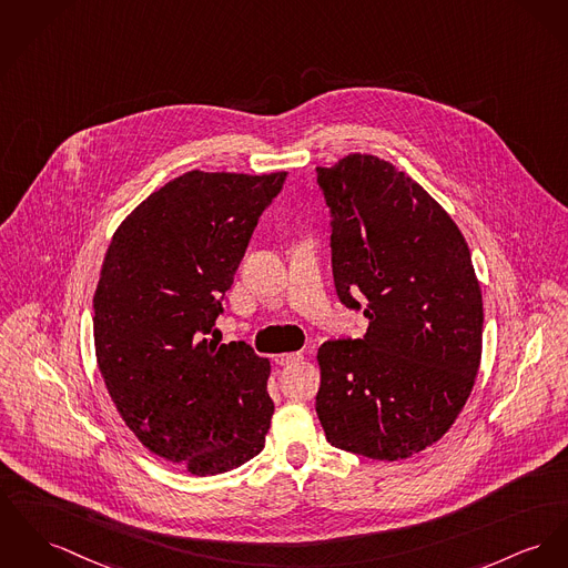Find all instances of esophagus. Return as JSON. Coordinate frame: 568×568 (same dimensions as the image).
I'll return each instance as SVG.
<instances>
[{
  "mask_svg": "<svg viewBox=\"0 0 568 568\" xmlns=\"http://www.w3.org/2000/svg\"><path fill=\"white\" fill-rule=\"evenodd\" d=\"M303 353H280V355H275V362L277 364H282V366H288V364H297V362H302Z\"/></svg>",
  "mask_w": 568,
  "mask_h": 568,
  "instance_id": "1",
  "label": "esophagus"
}]
</instances>
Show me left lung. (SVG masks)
<instances>
[{
  "instance_id": "obj_1",
  "label": "left lung",
  "mask_w": 568,
  "mask_h": 568,
  "mask_svg": "<svg viewBox=\"0 0 568 568\" xmlns=\"http://www.w3.org/2000/svg\"><path fill=\"white\" fill-rule=\"evenodd\" d=\"M332 209L342 303L366 297L368 332L325 342L316 414L327 442L403 460L439 442L463 412L483 357V291L463 232L412 176L353 152L316 168Z\"/></svg>"
}]
</instances>
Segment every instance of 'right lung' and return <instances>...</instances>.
Masks as SVG:
<instances>
[{
  "label": "right lung",
  "instance_id": "1",
  "mask_svg": "<svg viewBox=\"0 0 568 568\" xmlns=\"http://www.w3.org/2000/svg\"><path fill=\"white\" fill-rule=\"evenodd\" d=\"M284 179L191 170L124 217L99 273L94 351L115 409L144 448L193 476L265 448L271 362L206 336Z\"/></svg>",
  "mask_w": 568,
  "mask_h": 568
}]
</instances>
